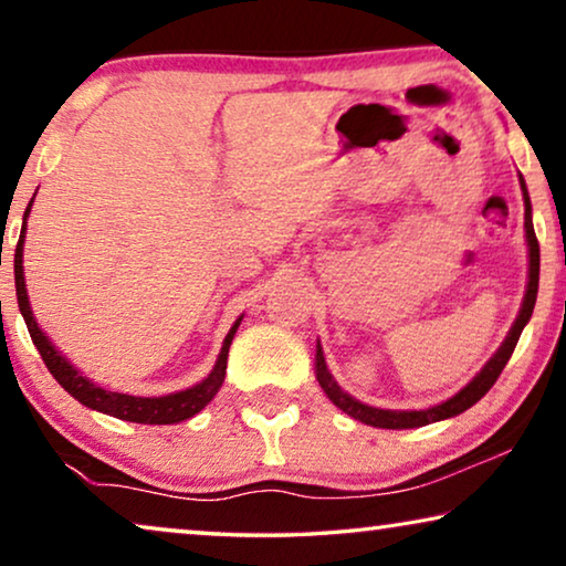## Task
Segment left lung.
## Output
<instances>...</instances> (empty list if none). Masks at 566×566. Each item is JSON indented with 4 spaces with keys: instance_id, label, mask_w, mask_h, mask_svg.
I'll use <instances>...</instances> for the list:
<instances>
[{
    "instance_id": "obj_1",
    "label": "left lung",
    "mask_w": 566,
    "mask_h": 566,
    "mask_svg": "<svg viewBox=\"0 0 566 566\" xmlns=\"http://www.w3.org/2000/svg\"><path fill=\"white\" fill-rule=\"evenodd\" d=\"M521 190H523V203H525V242H528V285H525V296L521 304V312H517L513 327H510L505 343L497 347V353L486 360V366L479 370V374L471 378V381L463 386L459 394H453L451 399L440 401V405L430 407V409H378V407H368L358 401L350 394L343 391L337 386L335 378H332L327 360H324L322 347L316 345V381L327 394L329 401L335 407L343 409L345 415H350L353 420H360L366 424H374V428H384V430H409V428H422V424L430 422H440L448 420V417H455L461 412H467L469 407H474L479 399L484 397L486 391L492 389L494 381H497L502 368L507 366L510 355H513L517 339H521V332L525 324H528L533 306H536V296H538V270H541V250H538V239L536 231H533V219H531V198H528V188H525V180L521 177Z\"/></svg>"
}]
</instances>
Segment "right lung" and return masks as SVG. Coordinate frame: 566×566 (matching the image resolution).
<instances>
[{
	"label": "right lung",
	"mask_w": 566,
	"mask_h": 566,
	"mask_svg": "<svg viewBox=\"0 0 566 566\" xmlns=\"http://www.w3.org/2000/svg\"><path fill=\"white\" fill-rule=\"evenodd\" d=\"M33 200H30L25 208V216H22V231H20V242L18 250H14V289H18V304H20V314L28 324L30 337H33V345L41 353V358L45 363V368L51 370V376L61 384V389L72 394L76 401H82L84 407L97 409V412L118 417V420H128V422H142V424H175L188 420V417L198 415L208 401H211L216 394H219L223 376H227V358H229V345L237 335V327L242 324V316L234 322V327L229 329L227 339H223L219 360L211 374H208L203 381L190 386L185 391H175L167 394V397H130V394H118V391H107L103 386H97L95 381H90L87 376L80 374L72 363H69L64 355L56 350V345L45 337V332L38 327L33 308H30L28 301V289H25V275H22V244H25V227H28V213Z\"/></svg>",
	"instance_id": "add662e5"
}]
</instances>
